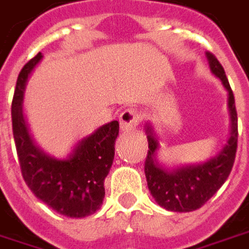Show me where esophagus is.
Masks as SVG:
<instances>
[{"label": "esophagus", "mask_w": 249, "mask_h": 249, "mask_svg": "<svg viewBox=\"0 0 249 249\" xmlns=\"http://www.w3.org/2000/svg\"><path fill=\"white\" fill-rule=\"evenodd\" d=\"M140 121H142V114L133 107L125 109L124 112L120 114V126H121V130H124V132H130V130L136 129V126L140 124Z\"/></svg>", "instance_id": "obj_1"}]
</instances>
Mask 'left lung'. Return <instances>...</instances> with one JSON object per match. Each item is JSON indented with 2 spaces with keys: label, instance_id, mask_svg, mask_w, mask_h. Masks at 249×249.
<instances>
[{
  "label": "left lung",
  "instance_id": "obj_1",
  "mask_svg": "<svg viewBox=\"0 0 249 249\" xmlns=\"http://www.w3.org/2000/svg\"><path fill=\"white\" fill-rule=\"evenodd\" d=\"M212 72L221 79L224 88L228 90V107L231 113V136L224 148L202 164L179 167L167 170L159 164L158 149L160 148L159 140L154 133V128L147 125L145 133L148 139V154L145 158L144 173L148 189L155 201L161 208L170 212H193L214 196L224 185L233 167L237 151V112L234 105L233 91L228 82L221 63L213 53L206 52Z\"/></svg>",
  "mask_w": 249,
  "mask_h": 249
}]
</instances>
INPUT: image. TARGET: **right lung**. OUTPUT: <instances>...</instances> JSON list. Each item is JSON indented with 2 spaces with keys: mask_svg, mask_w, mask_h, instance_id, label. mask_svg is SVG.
<instances>
[{
  "mask_svg": "<svg viewBox=\"0 0 249 249\" xmlns=\"http://www.w3.org/2000/svg\"><path fill=\"white\" fill-rule=\"evenodd\" d=\"M43 58L37 53L18 74L12 101V126L22 178L36 197L59 214L82 218L100 209L104 180L114 159L119 121L102 125L78 142L67 159H55L35 145L22 116V98L29 74Z\"/></svg>",
  "mask_w": 249,
  "mask_h": 249,
  "instance_id": "obj_1",
  "label": "right lung"
}]
</instances>
